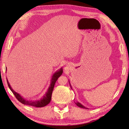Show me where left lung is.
<instances>
[{"mask_svg": "<svg viewBox=\"0 0 129 129\" xmlns=\"http://www.w3.org/2000/svg\"><path fill=\"white\" fill-rule=\"evenodd\" d=\"M69 84H70V86L71 89H72V86H71V84H70V83L69 80ZM75 104H76V105H77V106H79V107H80V108H83V109H89L87 108H86L85 106H84V105H82V104H81L80 103L78 102V101H76V102H75Z\"/></svg>", "mask_w": 129, "mask_h": 129, "instance_id": "obj_1", "label": "left lung"}]
</instances>
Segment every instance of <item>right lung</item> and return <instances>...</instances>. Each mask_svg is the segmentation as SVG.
<instances>
[{
    "mask_svg": "<svg viewBox=\"0 0 129 129\" xmlns=\"http://www.w3.org/2000/svg\"><path fill=\"white\" fill-rule=\"evenodd\" d=\"M6 71H7V68H6ZM63 70H62V68L61 67L60 69H59L58 70H57L56 72L54 73V74L52 75L51 81H50V84L49 85L47 91L45 93V94L43 95V96L40 99L38 100H26V99L24 98L20 94H19V93L16 92L14 90L12 87H11L8 81V79H7V83L8 85V86H9V89H10L11 91L15 95L16 98L18 100L22 103L24 105H30V106H33L35 107H37V108H41V107H44L46 105H47L50 102L51 99V95L52 92H53V90L54 89V85L55 84L56 80H57L59 76L61 75L62 74Z\"/></svg>",
    "mask_w": 129,
    "mask_h": 129,
    "instance_id": "obj_1",
    "label": "right lung"
}]
</instances>
